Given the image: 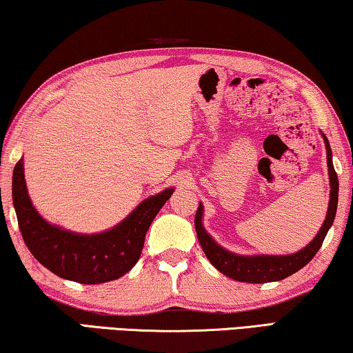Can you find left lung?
<instances>
[{
    "mask_svg": "<svg viewBox=\"0 0 353 353\" xmlns=\"http://www.w3.org/2000/svg\"><path fill=\"white\" fill-rule=\"evenodd\" d=\"M323 143L327 150V165H328V180H330V201H328V210L325 221L317 231V234L310 244L300 248L299 252L291 255H239V253L230 252L222 245H219L214 238L208 233L203 227V203H199V210L195 212V231L201 248H203L206 258L214 268L230 279L245 281V283H270L280 281L286 276L296 274L297 270L305 268L319 250L323 239L332 228L334 216H336L338 208V192L339 183L338 175L334 172L332 161V148L328 139L323 132H321Z\"/></svg>",
    "mask_w": 353,
    "mask_h": 353,
    "instance_id": "left-lung-1",
    "label": "left lung"
}]
</instances>
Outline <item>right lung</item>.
Instances as JSON below:
<instances>
[{
    "mask_svg": "<svg viewBox=\"0 0 353 353\" xmlns=\"http://www.w3.org/2000/svg\"><path fill=\"white\" fill-rule=\"evenodd\" d=\"M175 188L142 200L122 222L101 233H74L39 214L28 194L23 158L12 175V201L23 241L37 261L61 279L98 285L117 280L141 258L145 234Z\"/></svg>",
    "mask_w": 353,
    "mask_h": 353,
    "instance_id": "right-lung-1",
    "label": "right lung"
}]
</instances>
